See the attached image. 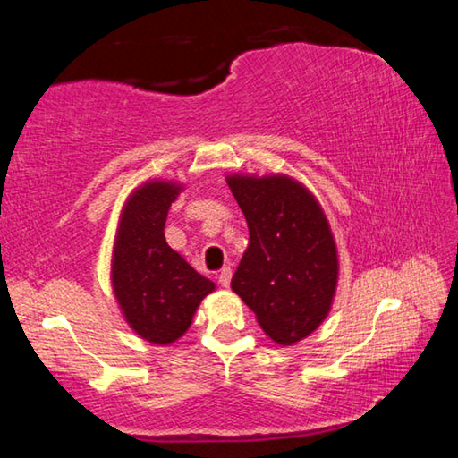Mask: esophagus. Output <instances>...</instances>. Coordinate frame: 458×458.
I'll list each match as a JSON object with an SVG mask.
<instances>
[{
    "label": "esophagus",
    "instance_id": "34e87169",
    "mask_svg": "<svg viewBox=\"0 0 458 458\" xmlns=\"http://www.w3.org/2000/svg\"><path fill=\"white\" fill-rule=\"evenodd\" d=\"M218 281H220V284L224 286V289H228L230 286V281H232V268H222L220 270V275H218Z\"/></svg>",
    "mask_w": 458,
    "mask_h": 458
}]
</instances>
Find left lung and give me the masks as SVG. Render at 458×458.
Returning a JSON list of instances; mask_svg holds the SVG:
<instances>
[{
	"instance_id": "obj_1",
	"label": "left lung",
	"mask_w": 458,
	"mask_h": 458,
	"mask_svg": "<svg viewBox=\"0 0 458 458\" xmlns=\"http://www.w3.org/2000/svg\"><path fill=\"white\" fill-rule=\"evenodd\" d=\"M250 244L232 291L278 345H294L327 319L337 293L339 252L315 193L286 174H228Z\"/></svg>"
}]
</instances>
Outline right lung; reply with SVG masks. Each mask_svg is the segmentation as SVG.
<instances>
[{
    "instance_id": "1",
    "label": "right lung",
    "mask_w": 458,
    "mask_h": 458,
    "mask_svg": "<svg viewBox=\"0 0 458 458\" xmlns=\"http://www.w3.org/2000/svg\"><path fill=\"white\" fill-rule=\"evenodd\" d=\"M185 183L153 177L121 208L111 252V286L123 319L153 345L175 344L190 329L216 283L201 276L165 240V220Z\"/></svg>"
}]
</instances>
